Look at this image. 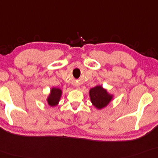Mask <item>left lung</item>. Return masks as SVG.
Segmentation results:
<instances>
[{
	"instance_id": "obj_1",
	"label": "left lung",
	"mask_w": 158,
	"mask_h": 158,
	"mask_svg": "<svg viewBox=\"0 0 158 158\" xmlns=\"http://www.w3.org/2000/svg\"><path fill=\"white\" fill-rule=\"evenodd\" d=\"M89 97L93 105L97 109L105 107L112 101L113 96L102 86H96L89 90Z\"/></svg>"
}]
</instances>
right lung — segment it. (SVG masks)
Here are the masks:
<instances>
[{
	"label": "right lung",
	"instance_id": "1",
	"mask_svg": "<svg viewBox=\"0 0 158 158\" xmlns=\"http://www.w3.org/2000/svg\"><path fill=\"white\" fill-rule=\"evenodd\" d=\"M61 94L62 91L59 88H52V90H51L49 96L47 98L48 105H50L51 106H56L59 104L60 98L61 97Z\"/></svg>",
	"mask_w": 158,
	"mask_h": 158
}]
</instances>
